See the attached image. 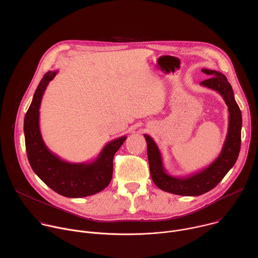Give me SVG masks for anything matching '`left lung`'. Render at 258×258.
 <instances>
[{
    "instance_id": "left-lung-1",
    "label": "left lung",
    "mask_w": 258,
    "mask_h": 258,
    "mask_svg": "<svg viewBox=\"0 0 258 258\" xmlns=\"http://www.w3.org/2000/svg\"><path fill=\"white\" fill-rule=\"evenodd\" d=\"M201 70L212 77L200 85L218 92L225 100L230 114L227 138L216 159L204 169L190 175L181 177L170 175L164 168L158 146L150 136L144 135L147 142L150 173L154 183L162 191L175 195L199 196L212 190L234 166L240 152L242 114L235 100L232 86L222 72L205 68Z\"/></svg>"
}]
</instances>
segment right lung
Instances as JSON below:
<instances>
[{
  "label": "right lung",
  "instance_id": "add662e5",
  "mask_svg": "<svg viewBox=\"0 0 258 258\" xmlns=\"http://www.w3.org/2000/svg\"><path fill=\"white\" fill-rule=\"evenodd\" d=\"M58 71H48L36 88L24 117V137L29 164L45 183L56 193L68 198H81L104 190L112 178L113 157L126 140L125 136L105 145L91 162L71 163L54 153L46 146L40 130V107L49 83Z\"/></svg>",
  "mask_w": 258,
  "mask_h": 258
}]
</instances>
